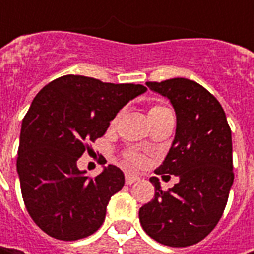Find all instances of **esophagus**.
I'll return each instance as SVG.
<instances>
[{
    "label": "esophagus",
    "mask_w": 254,
    "mask_h": 254,
    "mask_svg": "<svg viewBox=\"0 0 254 254\" xmlns=\"http://www.w3.org/2000/svg\"><path fill=\"white\" fill-rule=\"evenodd\" d=\"M140 180L137 175H131V174H126V184L127 185H131L134 182H137V181Z\"/></svg>",
    "instance_id": "1"
}]
</instances>
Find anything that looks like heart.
I'll use <instances>...</instances> for the list:
<instances>
[{
    "mask_svg": "<svg viewBox=\"0 0 254 254\" xmlns=\"http://www.w3.org/2000/svg\"><path fill=\"white\" fill-rule=\"evenodd\" d=\"M162 110H167V109H165V107H161V106H154V107L150 109L148 114H154V113L162 112ZM127 158H128L130 162H132L134 165H142V164H144V158H142L141 155L135 154V152H130V154L127 155Z\"/></svg>",
    "mask_w": 254,
    "mask_h": 254,
    "instance_id": "b5f03b06",
    "label": "heart"
}]
</instances>
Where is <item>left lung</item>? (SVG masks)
<instances>
[{
  "label": "left lung",
  "mask_w": 254,
  "mask_h": 254,
  "mask_svg": "<svg viewBox=\"0 0 254 254\" xmlns=\"http://www.w3.org/2000/svg\"><path fill=\"white\" fill-rule=\"evenodd\" d=\"M147 86L167 97L177 116L175 137L155 172L180 181L162 190L158 178H150L155 195L138 216L150 238L187 248L206 238L225 210L235 178L232 132L220 103L196 82L175 77Z\"/></svg>",
  "instance_id": "obj_1"
}]
</instances>
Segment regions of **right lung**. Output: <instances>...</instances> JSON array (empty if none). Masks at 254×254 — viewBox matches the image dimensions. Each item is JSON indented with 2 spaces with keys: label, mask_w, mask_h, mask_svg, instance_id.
<instances>
[{
  "label": "right lung",
  "mask_w": 254,
  "mask_h": 254,
  "mask_svg": "<svg viewBox=\"0 0 254 254\" xmlns=\"http://www.w3.org/2000/svg\"><path fill=\"white\" fill-rule=\"evenodd\" d=\"M145 92L141 84L67 74L36 94L21 126L16 172L26 210L46 235L77 240L102 226L124 174L107 165L90 180L77 160L87 142L102 137L117 113Z\"/></svg>",
  "instance_id": "1"
}]
</instances>
